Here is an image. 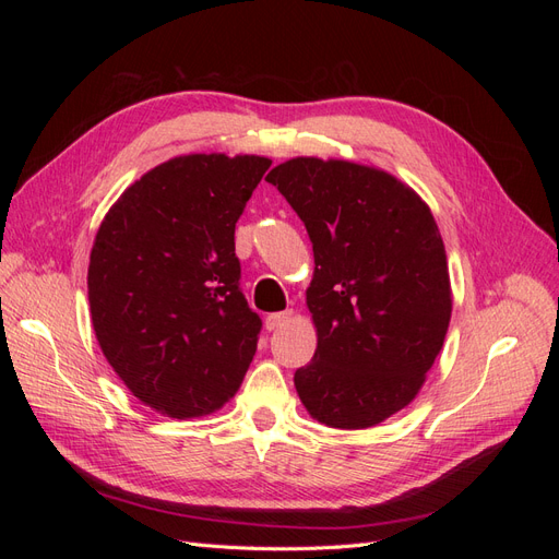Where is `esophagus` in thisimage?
Masks as SVG:
<instances>
[{
  "mask_svg": "<svg viewBox=\"0 0 559 559\" xmlns=\"http://www.w3.org/2000/svg\"><path fill=\"white\" fill-rule=\"evenodd\" d=\"M292 317H294V312H292V310H286V312H275V314H267V319H265V329H267V331H277V329H282V326L289 324Z\"/></svg>",
  "mask_w": 559,
  "mask_h": 559,
  "instance_id": "34e87169",
  "label": "esophagus"
}]
</instances>
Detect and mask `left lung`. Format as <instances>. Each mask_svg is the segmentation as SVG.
I'll return each mask as SVG.
<instances>
[{"instance_id": "left-lung-1", "label": "left lung", "mask_w": 559, "mask_h": 559, "mask_svg": "<svg viewBox=\"0 0 559 559\" xmlns=\"http://www.w3.org/2000/svg\"><path fill=\"white\" fill-rule=\"evenodd\" d=\"M314 251L317 349L294 384L312 419L368 429L413 403L443 347L450 270L429 205L376 165L298 156L265 177Z\"/></svg>"}]
</instances>
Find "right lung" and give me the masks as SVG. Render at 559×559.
Listing matches in <instances>:
<instances>
[{"mask_svg": "<svg viewBox=\"0 0 559 559\" xmlns=\"http://www.w3.org/2000/svg\"><path fill=\"white\" fill-rule=\"evenodd\" d=\"M265 156L189 154L121 193L88 263L95 337L132 396L186 419L224 408L257 354L261 319L240 292L235 224Z\"/></svg>", "mask_w": 559, "mask_h": 559, "instance_id": "add662e5", "label": "right lung"}]
</instances>
